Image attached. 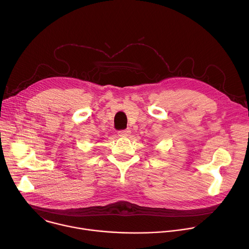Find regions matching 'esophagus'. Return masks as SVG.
Segmentation results:
<instances>
[{"mask_svg":"<svg viewBox=\"0 0 249 249\" xmlns=\"http://www.w3.org/2000/svg\"><path fill=\"white\" fill-rule=\"evenodd\" d=\"M130 133H131L130 129L120 130V131H118V135H119L120 137H127V136H129V135H130Z\"/></svg>","mask_w":249,"mask_h":249,"instance_id":"obj_1","label":"esophagus"}]
</instances>
